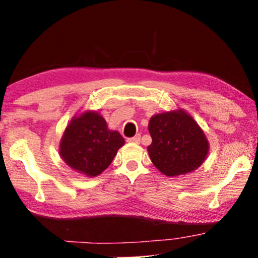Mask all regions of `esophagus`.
Masks as SVG:
<instances>
[{"instance_id": "1", "label": "esophagus", "mask_w": 258, "mask_h": 258, "mask_svg": "<svg viewBox=\"0 0 258 258\" xmlns=\"http://www.w3.org/2000/svg\"><path fill=\"white\" fill-rule=\"evenodd\" d=\"M128 142L129 143H135V144H139V142H141V136L139 135H136L135 137H132V138H128Z\"/></svg>"}]
</instances>
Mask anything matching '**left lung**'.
<instances>
[{"label":"left lung","instance_id":"1","mask_svg":"<svg viewBox=\"0 0 258 258\" xmlns=\"http://www.w3.org/2000/svg\"><path fill=\"white\" fill-rule=\"evenodd\" d=\"M153 164L168 177L190 173L204 163L210 143L194 117L183 108L157 113L148 123Z\"/></svg>","mask_w":258,"mask_h":258}]
</instances>
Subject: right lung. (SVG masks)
I'll return each mask as SVG.
<instances>
[{
	"label": "right lung",
	"instance_id": "1",
	"mask_svg": "<svg viewBox=\"0 0 258 258\" xmlns=\"http://www.w3.org/2000/svg\"><path fill=\"white\" fill-rule=\"evenodd\" d=\"M123 145V137L108 129L98 112L87 110L75 115L67 125L58 154L76 172L93 178L108 168Z\"/></svg>",
	"mask_w": 258,
	"mask_h": 258
}]
</instances>
